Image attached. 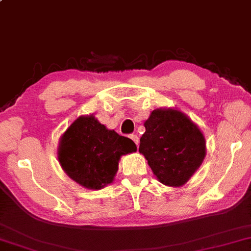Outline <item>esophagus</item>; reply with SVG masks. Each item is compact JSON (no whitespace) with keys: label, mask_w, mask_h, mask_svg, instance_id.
<instances>
[{"label":"esophagus","mask_w":251,"mask_h":251,"mask_svg":"<svg viewBox=\"0 0 251 251\" xmlns=\"http://www.w3.org/2000/svg\"><path fill=\"white\" fill-rule=\"evenodd\" d=\"M129 138H131L133 141H134V143L136 145V147L139 146V138H138V135H135V134H132V135H129Z\"/></svg>","instance_id":"esophagus-1"}]
</instances>
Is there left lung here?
Returning <instances> with one entry per match:
<instances>
[{"label": "left lung", "instance_id": "1", "mask_svg": "<svg viewBox=\"0 0 251 251\" xmlns=\"http://www.w3.org/2000/svg\"><path fill=\"white\" fill-rule=\"evenodd\" d=\"M143 125L139 151L157 180L169 187L185 185L205 157L201 129L186 113L172 108L155 109Z\"/></svg>", "mask_w": 251, "mask_h": 251}]
</instances>
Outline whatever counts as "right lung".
Here are the masks:
<instances>
[{"label": "right lung", "instance_id": "right-lung-1", "mask_svg": "<svg viewBox=\"0 0 251 251\" xmlns=\"http://www.w3.org/2000/svg\"><path fill=\"white\" fill-rule=\"evenodd\" d=\"M136 151L131 139L106 128L95 116H80L59 139L57 157L64 172L87 189L104 188L115 179L123 155Z\"/></svg>", "mask_w": 251, "mask_h": 251}]
</instances>
